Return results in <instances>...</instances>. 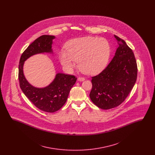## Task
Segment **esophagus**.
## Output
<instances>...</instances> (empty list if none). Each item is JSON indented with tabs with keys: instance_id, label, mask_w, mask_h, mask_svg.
I'll return each instance as SVG.
<instances>
[{
	"instance_id": "esophagus-1",
	"label": "esophagus",
	"mask_w": 155,
	"mask_h": 155,
	"mask_svg": "<svg viewBox=\"0 0 155 155\" xmlns=\"http://www.w3.org/2000/svg\"><path fill=\"white\" fill-rule=\"evenodd\" d=\"M78 80L79 81H83L85 80V78L84 77H78Z\"/></svg>"
}]
</instances>
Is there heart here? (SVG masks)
<instances>
[{
    "label": "heart",
    "instance_id": "b5f03b06",
    "mask_svg": "<svg viewBox=\"0 0 155 155\" xmlns=\"http://www.w3.org/2000/svg\"><path fill=\"white\" fill-rule=\"evenodd\" d=\"M67 51L61 50L59 53L61 64L68 71L78 67L81 71L88 75L101 72L106 65L110 56V45L104 38L83 37L70 41Z\"/></svg>",
    "mask_w": 155,
    "mask_h": 155
}]
</instances>
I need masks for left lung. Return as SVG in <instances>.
<instances>
[{
	"label": "left lung",
	"mask_w": 155,
	"mask_h": 155,
	"mask_svg": "<svg viewBox=\"0 0 155 155\" xmlns=\"http://www.w3.org/2000/svg\"><path fill=\"white\" fill-rule=\"evenodd\" d=\"M118 48L105 69L92 77L89 97L98 107L107 110L123 103L132 90L137 78V64L132 49L125 41L114 35Z\"/></svg>",
	"instance_id": "left-lung-1"
}]
</instances>
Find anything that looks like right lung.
Returning <instances> with one entry per match:
<instances>
[{"instance_id": "right-lung-1", "label": "right lung", "mask_w": 155, "mask_h": 155, "mask_svg": "<svg viewBox=\"0 0 155 155\" xmlns=\"http://www.w3.org/2000/svg\"><path fill=\"white\" fill-rule=\"evenodd\" d=\"M54 38V36L48 35L38 38L22 53L18 66L20 87L23 93L39 109L48 113L55 112L63 107L77 78L74 75L58 73L48 86L36 88L26 80L23 73V66L24 61L34 54L53 53L52 45Z\"/></svg>"}]
</instances>
